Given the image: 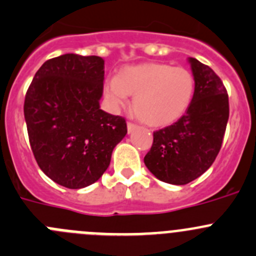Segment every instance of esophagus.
I'll use <instances>...</instances> for the list:
<instances>
[{"label": "esophagus", "instance_id": "34e87169", "mask_svg": "<svg viewBox=\"0 0 256 256\" xmlns=\"http://www.w3.org/2000/svg\"><path fill=\"white\" fill-rule=\"evenodd\" d=\"M135 128H136V125H135V124L128 122V134L132 132V131L135 130Z\"/></svg>", "mask_w": 256, "mask_h": 256}]
</instances>
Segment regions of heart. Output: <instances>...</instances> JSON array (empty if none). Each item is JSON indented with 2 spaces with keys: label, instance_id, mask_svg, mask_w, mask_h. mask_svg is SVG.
I'll return each mask as SVG.
<instances>
[{
  "label": "heart",
  "instance_id": "heart-1",
  "mask_svg": "<svg viewBox=\"0 0 256 256\" xmlns=\"http://www.w3.org/2000/svg\"><path fill=\"white\" fill-rule=\"evenodd\" d=\"M194 94L191 71L160 62L128 66L105 84V98L112 110L126 106L128 95L134 96L135 115L158 128L171 125L184 116Z\"/></svg>",
  "mask_w": 256,
  "mask_h": 256
}]
</instances>
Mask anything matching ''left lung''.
Segmentation results:
<instances>
[{
    "instance_id": "1",
    "label": "left lung",
    "mask_w": 256,
    "mask_h": 256,
    "mask_svg": "<svg viewBox=\"0 0 256 256\" xmlns=\"http://www.w3.org/2000/svg\"><path fill=\"white\" fill-rule=\"evenodd\" d=\"M188 61L195 78L192 102L175 124L154 132L144 158L155 178L172 185L191 182L212 165L229 120V98L219 76L196 58Z\"/></svg>"
}]
</instances>
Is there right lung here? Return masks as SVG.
<instances>
[{"label": "right lung", "mask_w": 256, "mask_h": 256, "mask_svg": "<svg viewBox=\"0 0 256 256\" xmlns=\"http://www.w3.org/2000/svg\"><path fill=\"white\" fill-rule=\"evenodd\" d=\"M104 76L101 57L61 54L40 68L24 98L34 158L44 175L68 188L96 182L128 134L125 118L100 108Z\"/></svg>", "instance_id": "1"}]
</instances>
